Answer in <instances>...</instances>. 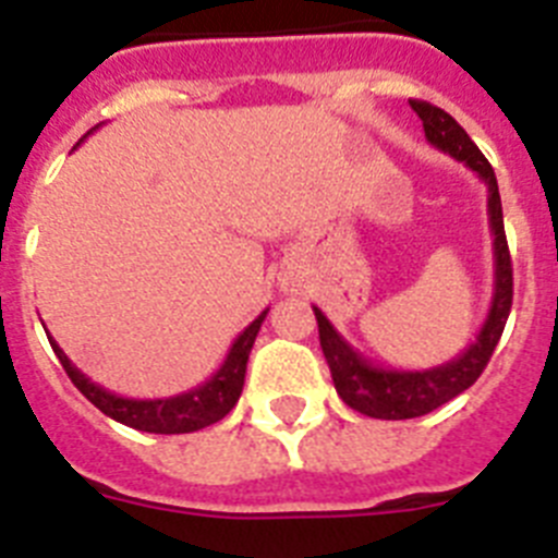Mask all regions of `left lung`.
<instances>
[{
  "mask_svg": "<svg viewBox=\"0 0 558 558\" xmlns=\"http://www.w3.org/2000/svg\"><path fill=\"white\" fill-rule=\"evenodd\" d=\"M411 108L418 113L425 125V136L436 150L447 153L456 161H463L475 172L481 184L486 186V206H489V229L492 245H495V293H492L489 313L483 322L481 332L475 335L470 347L458 357L447 360L441 366L416 368H383L357 352L338 329L332 327L327 315L313 307L315 322H318V338H322L324 357L332 372V383L338 397L347 402L352 411L372 418H413L436 411L452 397L475 383L489 363L500 340L502 327L509 322L511 295H514V279H511V254L506 243V229H502V206L500 190L492 165L486 161L470 133L463 131L450 113L430 106L425 100H411Z\"/></svg>",
  "mask_w": 558,
  "mask_h": 558,
  "instance_id": "8db88e82",
  "label": "left lung"
}]
</instances>
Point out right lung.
Wrapping results in <instances>:
<instances>
[{
    "instance_id": "1",
    "label": "right lung",
    "mask_w": 558,
    "mask_h": 558,
    "mask_svg": "<svg viewBox=\"0 0 558 558\" xmlns=\"http://www.w3.org/2000/svg\"><path fill=\"white\" fill-rule=\"evenodd\" d=\"M265 315H268V310H263L243 332L236 335L229 354H226L223 366L211 374L206 383H201V386L192 388V391L175 393V397L167 399H131L106 391L102 386L92 383V379L63 354V349L58 347L56 340L49 338V343L56 349L63 372H66L69 379L75 383L77 391H81L92 405L100 408L106 416H111L113 422H120V425L133 427V430L165 433V436H172V433H195L201 430V427L215 425V422H220V418L236 405V399L243 393L245 366H248L251 347H254L256 332L263 327Z\"/></svg>"
}]
</instances>
